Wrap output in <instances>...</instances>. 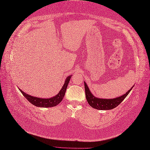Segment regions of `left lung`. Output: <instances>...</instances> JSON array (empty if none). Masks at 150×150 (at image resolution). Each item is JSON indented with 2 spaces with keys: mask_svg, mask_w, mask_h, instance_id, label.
Wrapping results in <instances>:
<instances>
[{
  "mask_svg": "<svg viewBox=\"0 0 150 150\" xmlns=\"http://www.w3.org/2000/svg\"><path fill=\"white\" fill-rule=\"evenodd\" d=\"M85 85V96H86V99L87 102L92 108L98 109V110H109L115 108L117 107L120 103L124 100L128 94L129 93L131 90L132 89L133 87L131 88L127 91V92L124 94V95L116 98L114 99H100L97 98L96 97H94L93 94L91 93L87 84L84 82Z\"/></svg>",
  "mask_w": 150,
  "mask_h": 150,
  "instance_id": "left-lung-1",
  "label": "left lung"
}]
</instances>
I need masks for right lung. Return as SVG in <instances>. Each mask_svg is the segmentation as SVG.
Segmentation results:
<instances>
[{
  "label": "right lung",
  "mask_w": 150,
  "mask_h": 150,
  "mask_svg": "<svg viewBox=\"0 0 150 150\" xmlns=\"http://www.w3.org/2000/svg\"><path fill=\"white\" fill-rule=\"evenodd\" d=\"M71 76H69L66 79L65 81V83H64L63 86L62 87V89L60 90L56 96H55L52 98H36L33 97L29 95V94H26L24 93L23 91H20L23 94V96L26 98L28 100L29 102H30L32 104L35 105L36 107H40V108H51V107H54L57 105V104L62 102L63 97L65 96V94L66 92V89L67 88V85H68L70 79H71Z\"/></svg>",
  "instance_id": "obj_1"
}]
</instances>
